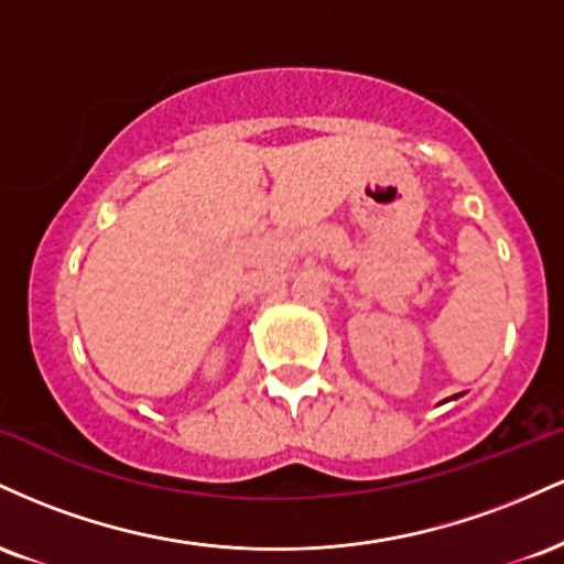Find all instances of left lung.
Wrapping results in <instances>:
<instances>
[{
	"mask_svg": "<svg viewBox=\"0 0 564 564\" xmlns=\"http://www.w3.org/2000/svg\"><path fill=\"white\" fill-rule=\"evenodd\" d=\"M456 398H458V394H453V398H451V400H456ZM445 403H448V400H445Z\"/></svg>",
	"mask_w": 564,
	"mask_h": 564,
	"instance_id": "1",
	"label": "left lung"
}]
</instances>
